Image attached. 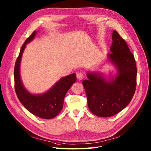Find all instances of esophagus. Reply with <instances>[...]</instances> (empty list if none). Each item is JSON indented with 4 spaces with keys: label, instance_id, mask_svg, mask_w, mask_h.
Segmentation results:
<instances>
[{
    "label": "esophagus",
    "instance_id": "1",
    "mask_svg": "<svg viewBox=\"0 0 151 151\" xmlns=\"http://www.w3.org/2000/svg\"><path fill=\"white\" fill-rule=\"evenodd\" d=\"M76 77H77V79L78 80H81L84 78V75L82 73H78L76 74Z\"/></svg>",
    "mask_w": 151,
    "mask_h": 151
}]
</instances>
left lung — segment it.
<instances>
[{
  "instance_id": "obj_1",
  "label": "left lung",
  "mask_w": 151,
  "mask_h": 151,
  "mask_svg": "<svg viewBox=\"0 0 151 151\" xmlns=\"http://www.w3.org/2000/svg\"><path fill=\"white\" fill-rule=\"evenodd\" d=\"M112 40V52L108 58L117 68L116 76L107 80L100 73L88 72V79L83 81L89 109L101 117L114 116L124 109L132 100L137 86V68L133 54L116 30Z\"/></svg>"
}]
</instances>
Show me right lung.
Segmentation results:
<instances>
[{"mask_svg":"<svg viewBox=\"0 0 151 151\" xmlns=\"http://www.w3.org/2000/svg\"><path fill=\"white\" fill-rule=\"evenodd\" d=\"M36 33L37 32L34 31L26 40L16 61L14 70V88L19 100L30 113L38 117L49 119L55 117L61 111L65 94L76 82V76L74 73L62 78L48 91L42 94H32L25 89L20 77V63L26 44L32 40Z\"/></svg>","mask_w":151,"mask_h":151,"instance_id":"obj_1","label":"right lung"}]
</instances>
